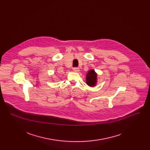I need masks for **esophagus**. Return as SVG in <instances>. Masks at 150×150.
Here are the masks:
<instances>
[{
    "label": "esophagus",
    "mask_w": 150,
    "mask_h": 150,
    "mask_svg": "<svg viewBox=\"0 0 150 150\" xmlns=\"http://www.w3.org/2000/svg\"><path fill=\"white\" fill-rule=\"evenodd\" d=\"M73 71H74V72H79V69L78 68H74Z\"/></svg>",
    "instance_id": "34e87169"
}]
</instances>
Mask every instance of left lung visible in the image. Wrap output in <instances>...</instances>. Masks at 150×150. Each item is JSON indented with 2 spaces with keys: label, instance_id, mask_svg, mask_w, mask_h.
<instances>
[{
  "label": "left lung",
  "instance_id": "obj_1",
  "mask_svg": "<svg viewBox=\"0 0 150 150\" xmlns=\"http://www.w3.org/2000/svg\"><path fill=\"white\" fill-rule=\"evenodd\" d=\"M97 82V74L94 69L90 70L86 75V83L90 87H94Z\"/></svg>",
  "mask_w": 150,
  "mask_h": 150
}]
</instances>
